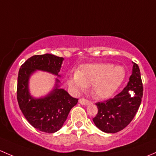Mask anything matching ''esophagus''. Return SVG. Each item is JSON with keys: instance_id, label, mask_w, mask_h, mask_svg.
<instances>
[{"instance_id": "esophagus-1", "label": "esophagus", "mask_w": 156, "mask_h": 156, "mask_svg": "<svg viewBox=\"0 0 156 156\" xmlns=\"http://www.w3.org/2000/svg\"><path fill=\"white\" fill-rule=\"evenodd\" d=\"M79 103H81V104H82V105H87V104H90L91 102L89 101V100H87V99L81 98L79 100Z\"/></svg>"}]
</instances>
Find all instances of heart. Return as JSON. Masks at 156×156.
Instances as JSON below:
<instances>
[{
	"label": "heart",
	"instance_id": "heart-1",
	"mask_svg": "<svg viewBox=\"0 0 156 156\" xmlns=\"http://www.w3.org/2000/svg\"><path fill=\"white\" fill-rule=\"evenodd\" d=\"M126 76L124 67L112 63L88 64L82 66L68 78L69 87L76 91L91 85V93L99 99L112 97L119 89Z\"/></svg>",
	"mask_w": 156,
	"mask_h": 156
}]
</instances>
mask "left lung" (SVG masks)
Segmentation results:
<instances>
[{"label": "left lung", "instance_id": "left-lung-1", "mask_svg": "<svg viewBox=\"0 0 156 156\" xmlns=\"http://www.w3.org/2000/svg\"><path fill=\"white\" fill-rule=\"evenodd\" d=\"M127 85L113 98L96 103L98 108L93 119L95 125L106 133H117L125 128L136 115L143 98L142 79L136 63Z\"/></svg>", "mask_w": 156, "mask_h": 156}]
</instances>
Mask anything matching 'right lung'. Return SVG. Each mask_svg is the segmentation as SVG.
Returning a JSON list of instances; mask_svg holds the SVG:
<instances>
[{
  "label": "right lung",
  "mask_w": 156,
  "mask_h": 156,
  "mask_svg": "<svg viewBox=\"0 0 156 156\" xmlns=\"http://www.w3.org/2000/svg\"><path fill=\"white\" fill-rule=\"evenodd\" d=\"M63 58L55 55H34L20 67L17 82L19 106L30 125L40 131L52 133L59 130L66 120L78 99L71 97L67 91L59 88L56 79V87L44 98L34 99L29 92V77L34 71L42 70L58 75Z\"/></svg>",
  "instance_id": "right-lung-1"
}]
</instances>
